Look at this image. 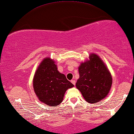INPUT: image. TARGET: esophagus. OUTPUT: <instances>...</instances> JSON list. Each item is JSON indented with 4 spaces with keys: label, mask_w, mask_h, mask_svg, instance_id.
I'll list each match as a JSON object with an SVG mask.
<instances>
[{
    "label": "esophagus",
    "mask_w": 134,
    "mask_h": 134,
    "mask_svg": "<svg viewBox=\"0 0 134 134\" xmlns=\"http://www.w3.org/2000/svg\"><path fill=\"white\" fill-rule=\"evenodd\" d=\"M71 83H72V84H73L74 85H75V80H71Z\"/></svg>",
    "instance_id": "1"
}]
</instances>
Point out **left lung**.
I'll return each instance as SVG.
<instances>
[{
  "mask_svg": "<svg viewBox=\"0 0 134 134\" xmlns=\"http://www.w3.org/2000/svg\"><path fill=\"white\" fill-rule=\"evenodd\" d=\"M79 79L75 86L89 103L94 104L109 94L112 77L107 66L97 54L91 53L89 59L79 66Z\"/></svg>",
  "mask_w": 134,
  "mask_h": 134,
  "instance_id": "left-lung-1",
  "label": "left lung"
}]
</instances>
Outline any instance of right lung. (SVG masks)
Returning a JSON list of instances; mask_svg holds the SVG:
<instances>
[{
    "instance_id": "add662e5",
    "label": "right lung",
    "mask_w": 134,
    "mask_h": 134,
    "mask_svg": "<svg viewBox=\"0 0 134 134\" xmlns=\"http://www.w3.org/2000/svg\"><path fill=\"white\" fill-rule=\"evenodd\" d=\"M32 85L39 101L51 107L60 104L66 91L74 87L65 75L57 70L55 61L50 57L44 58L40 63L35 72Z\"/></svg>"
}]
</instances>
